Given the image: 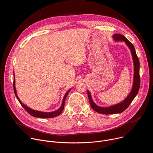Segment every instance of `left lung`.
Instances as JSON below:
<instances>
[{"label": "left lung", "instance_id": "8db88e82", "mask_svg": "<svg viewBox=\"0 0 153 153\" xmlns=\"http://www.w3.org/2000/svg\"><path fill=\"white\" fill-rule=\"evenodd\" d=\"M113 37L114 41L124 42L125 43V44L129 48L131 51V55H132L133 63H134V80H133L132 89L131 90V92L129 93V94L127 96V97L120 103H119L116 105H113L112 106H108V107L107 106L102 107L97 105L94 102L89 90L87 91L88 97L91 108L95 111L103 114H113L120 113L124 111L129 106L130 103L132 102V101L135 98V97L137 96L140 88V75H139L140 63H139V60L136 54L135 48L133 45L122 34H114L113 36Z\"/></svg>", "mask_w": 153, "mask_h": 153}]
</instances>
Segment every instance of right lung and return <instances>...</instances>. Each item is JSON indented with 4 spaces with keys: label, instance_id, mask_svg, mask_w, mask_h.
Here are the masks:
<instances>
[{
    "label": "right lung",
    "instance_id": "1",
    "mask_svg": "<svg viewBox=\"0 0 153 153\" xmlns=\"http://www.w3.org/2000/svg\"><path fill=\"white\" fill-rule=\"evenodd\" d=\"M13 87H14V94L17 99V100H19V103H20V105L23 106V108L25 109V110L32 116L35 117H39V118H52V117H56L59 115L60 114V113L62 112L63 110L64 109V105H65V99H66V97L68 94V93L70 91L71 89L69 90L66 93H65L63 98V100H62V105L60 106V107L57 110L55 111H53V112H42V111H37V110H33V109L29 108L28 106H27V105H25V104H24L22 102H21V100L19 99V98L17 96V91H16V86H15V77L14 78V82H13Z\"/></svg>",
    "mask_w": 153,
    "mask_h": 153
}]
</instances>
